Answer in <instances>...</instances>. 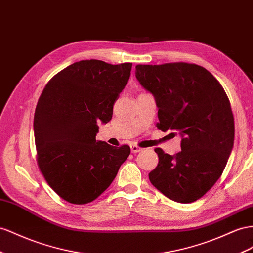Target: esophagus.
Returning <instances> with one entry per match:
<instances>
[{"label": "esophagus", "instance_id": "obj_1", "mask_svg": "<svg viewBox=\"0 0 253 253\" xmlns=\"http://www.w3.org/2000/svg\"><path fill=\"white\" fill-rule=\"evenodd\" d=\"M141 148H139L138 146H136V145H131V151H132V153H137V152H140L141 151Z\"/></svg>", "mask_w": 253, "mask_h": 253}]
</instances>
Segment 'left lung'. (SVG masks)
Listing matches in <instances>:
<instances>
[{"instance_id":"8db88e82","label":"left lung","mask_w":253,"mask_h":253,"mask_svg":"<svg viewBox=\"0 0 253 253\" xmlns=\"http://www.w3.org/2000/svg\"><path fill=\"white\" fill-rule=\"evenodd\" d=\"M135 76L151 93L163 132L181 135V150L170 155L160 148L150 182L169 199H199L219 179L234 143L230 101L213 74L195 64L137 65ZM173 134V133H172Z\"/></svg>"}]
</instances>
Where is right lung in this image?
Listing matches in <instances>:
<instances>
[{"label": "right lung", "instance_id": "add662e5", "mask_svg": "<svg viewBox=\"0 0 253 253\" xmlns=\"http://www.w3.org/2000/svg\"><path fill=\"white\" fill-rule=\"evenodd\" d=\"M131 70V63L77 61L54 76L40 95L34 116L38 166L68 202L97 199L131 152L126 145L116 148L95 139L99 122L112 119Z\"/></svg>", "mask_w": 253, "mask_h": 253}]
</instances>
